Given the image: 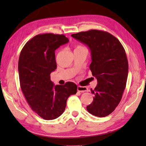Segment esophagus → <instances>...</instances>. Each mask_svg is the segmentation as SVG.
<instances>
[{"instance_id":"34e87169","label":"esophagus","mask_w":146,"mask_h":146,"mask_svg":"<svg viewBox=\"0 0 146 146\" xmlns=\"http://www.w3.org/2000/svg\"><path fill=\"white\" fill-rule=\"evenodd\" d=\"M77 91L79 92H86L88 91V88L85 86H78L77 87Z\"/></svg>"}]
</instances>
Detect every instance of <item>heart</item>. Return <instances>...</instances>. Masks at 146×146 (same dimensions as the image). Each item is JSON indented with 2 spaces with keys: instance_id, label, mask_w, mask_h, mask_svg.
Returning a JSON list of instances; mask_svg holds the SVG:
<instances>
[{
  "instance_id": "b5f03b06",
  "label": "heart",
  "mask_w": 146,
  "mask_h": 146,
  "mask_svg": "<svg viewBox=\"0 0 146 146\" xmlns=\"http://www.w3.org/2000/svg\"><path fill=\"white\" fill-rule=\"evenodd\" d=\"M85 48V47H83V46H78L76 48Z\"/></svg>"
}]
</instances>
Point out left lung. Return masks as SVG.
Masks as SVG:
<instances>
[{
    "label": "left lung",
    "mask_w": 146,
    "mask_h": 146,
    "mask_svg": "<svg viewBox=\"0 0 146 146\" xmlns=\"http://www.w3.org/2000/svg\"><path fill=\"white\" fill-rule=\"evenodd\" d=\"M71 36L90 48V69L98 80L94 90H91L93 101L86 109L95 116H107L121 102L126 86L129 64L124 48L115 36L104 31L90 30Z\"/></svg>",
    "instance_id": "left-lung-1"
}]
</instances>
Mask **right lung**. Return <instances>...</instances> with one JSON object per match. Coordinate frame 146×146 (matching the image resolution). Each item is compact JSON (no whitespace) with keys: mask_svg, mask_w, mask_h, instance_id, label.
Masks as SVG:
<instances>
[{"mask_svg":"<svg viewBox=\"0 0 146 146\" xmlns=\"http://www.w3.org/2000/svg\"><path fill=\"white\" fill-rule=\"evenodd\" d=\"M68 42L64 35L39 34L21 52L18 70L21 90L33 111L46 120L60 116L69 97L77 92V86L73 82L54 85L50 80V73L56 69L55 51Z\"/></svg>","mask_w":146,"mask_h":146,"instance_id":"add662e5","label":"right lung"}]
</instances>
